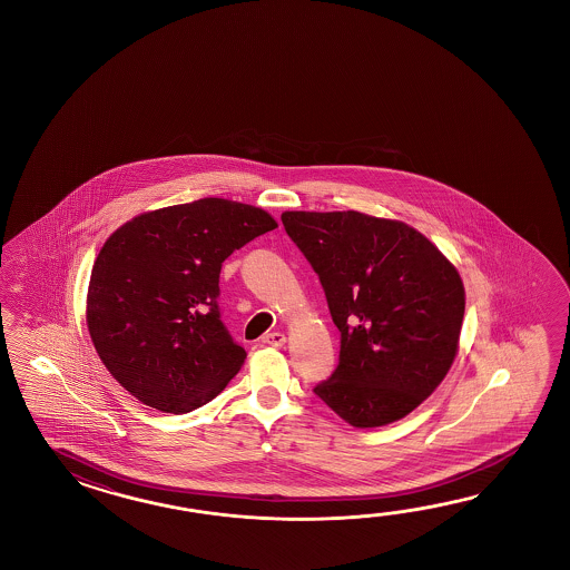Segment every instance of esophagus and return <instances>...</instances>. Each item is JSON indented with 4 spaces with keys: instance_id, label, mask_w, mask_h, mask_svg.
I'll return each mask as SVG.
<instances>
[{
    "instance_id": "esophagus-1",
    "label": "esophagus",
    "mask_w": 570,
    "mask_h": 570,
    "mask_svg": "<svg viewBox=\"0 0 570 570\" xmlns=\"http://www.w3.org/2000/svg\"><path fill=\"white\" fill-rule=\"evenodd\" d=\"M263 342H265L267 346H283V344L287 342V336H285L283 332H271V334L263 336Z\"/></svg>"
}]
</instances>
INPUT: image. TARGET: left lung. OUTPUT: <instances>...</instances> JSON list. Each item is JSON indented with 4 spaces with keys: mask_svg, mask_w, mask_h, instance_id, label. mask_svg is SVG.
Returning a JSON list of instances; mask_svg holds the SVG:
<instances>
[{
    "mask_svg": "<svg viewBox=\"0 0 570 570\" xmlns=\"http://www.w3.org/2000/svg\"><path fill=\"white\" fill-rule=\"evenodd\" d=\"M338 326L340 363L314 393L354 428L393 424L449 375L464 285L422 232L363 212H283Z\"/></svg>",
    "mask_w": 570,
    "mask_h": 570,
    "instance_id": "8db88e82",
    "label": "left lung"
}]
</instances>
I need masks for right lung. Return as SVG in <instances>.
<instances>
[{"label": "right lung", "instance_id": "right-lung-1", "mask_svg": "<svg viewBox=\"0 0 570 570\" xmlns=\"http://www.w3.org/2000/svg\"><path fill=\"white\" fill-rule=\"evenodd\" d=\"M275 218L222 197L138 214L109 236L87 289L101 363L136 400L165 413L206 405L243 368L218 312L222 263L275 230Z\"/></svg>", "mask_w": 570, "mask_h": 570}]
</instances>
